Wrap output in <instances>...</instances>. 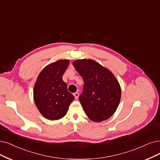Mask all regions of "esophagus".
<instances>
[{
  "label": "esophagus",
  "instance_id": "obj_1",
  "mask_svg": "<svg viewBox=\"0 0 160 160\" xmlns=\"http://www.w3.org/2000/svg\"><path fill=\"white\" fill-rule=\"evenodd\" d=\"M73 95H74V97H75V98L77 100V99L78 98V97H79V92H75V93L73 94Z\"/></svg>",
  "mask_w": 160,
  "mask_h": 160
}]
</instances>
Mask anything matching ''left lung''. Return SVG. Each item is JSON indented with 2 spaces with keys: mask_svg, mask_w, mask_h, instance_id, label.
<instances>
[{
  "mask_svg": "<svg viewBox=\"0 0 160 160\" xmlns=\"http://www.w3.org/2000/svg\"><path fill=\"white\" fill-rule=\"evenodd\" d=\"M73 66L84 80L83 92L79 100L87 116L95 122L109 119L120 102L121 89L109 69L92 59L73 62Z\"/></svg>",
  "mask_w": 160,
  "mask_h": 160,
  "instance_id": "obj_1",
  "label": "left lung"
}]
</instances>
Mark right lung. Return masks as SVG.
I'll use <instances>...</instances> for the list:
<instances>
[{"mask_svg":"<svg viewBox=\"0 0 160 160\" xmlns=\"http://www.w3.org/2000/svg\"><path fill=\"white\" fill-rule=\"evenodd\" d=\"M69 63L68 59L51 63L42 69L37 78L33 87L34 102L47 119L58 120L64 117L75 98L62 79Z\"/></svg>","mask_w":160,"mask_h":160,"instance_id":"add662e5","label":"right lung"}]
</instances>
